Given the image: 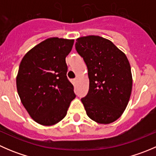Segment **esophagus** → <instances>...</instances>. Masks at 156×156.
Returning <instances> with one entry per match:
<instances>
[{"label": "esophagus", "mask_w": 156, "mask_h": 156, "mask_svg": "<svg viewBox=\"0 0 156 156\" xmlns=\"http://www.w3.org/2000/svg\"><path fill=\"white\" fill-rule=\"evenodd\" d=\"M78 78H75V79H74V82H75V84H77V83H78Z\"/></svg>", "instance_id": "esophagus-1"}]
</instances>
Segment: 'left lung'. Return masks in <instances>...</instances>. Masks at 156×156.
I'll return each instance as SVG.
<instances>
[{
  "mask_svg": "<svg viewBox=\"0 0 156 156\" xmlns=\"http://www.w3.org/2000/svg\"><path fill=\"white\" fill-rule=\"evenodd\" d=\"M75 50L88 71L89 90L81 99L87 116L100 124L115 122L126 108L131 94V69L127 56L100 36L79 37Z\"/></svg>",
  "mask_w": 156,
  "mask_h": 156,
  "instance_id": "obj_1",
  "label": "left lung"
}]
</instances>
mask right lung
Instances as JSON below:
<instances>
[{
    "mask_svg": "<svg viewBox=\"0 0 156 156\" xmlns=\"http://www.w3.org/2000/svg\"><path fill=\"white\" fill-rule=\"evenodd\" d=\"M73 44L74 40L48 38L22 59L16 77L17 91L24 107L40 125L60 122L75 99L66 62Z\"/></svg>",
    "mask_w": 156,
    "mask_h": 156,
    "instance_id": "right-lung-1",
    "label": "right lung"
}]
</instances>
